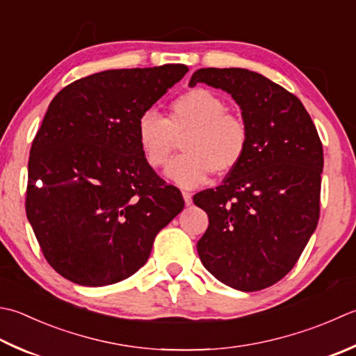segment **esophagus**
Returning <instances> with one entry per match:
<instances>
[{
	"mask_svg": "<svg viewBox=\"0 0 356 356\" xmlns=\"http://www.w3.org/2000/svg\"><path fill=\"white\" fill-rule=\"evenodd\" d=\"M182 196H184V199H185V204H186V205H191V204H193V194H191V193L184 191Z\"/></svg>",
	"mask_w": 356,
	"mask_h": 356,
	"instance_id": "34e87169",
	"label": "esophagus"
}]
</instances>
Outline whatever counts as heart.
Returning a JSON list of instances; mask_svg holds the SVG:
<instances>
[{
	"instance_id": "obj_1",
	"label": "heart",
	"mask_w": 356,
	"mask_h": 356,
	"mask_svg": "<svg viewBox=\"0 0 356 356\" xmlns=\"http://www.w3.org/2000/svg\"><path fill=\"white\" fill-rule=\"evenodd\" d=\"M136 136L151 168L168 165L177 140L184 154L166 170L174 184L194 188L207 182L213 172L225 177L241 166L250 145L245 120L228 111L227 102L207 88H193L179 94L168 106V115L145 111L138 117Z\"/></svg>"
}]
</instances>
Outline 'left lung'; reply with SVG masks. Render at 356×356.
I'll return each instance as SVG.
<instances>
[{"mask_svg": "<svg viewBox=\"0 0 356 356\" xmlns=\"http://www.w3.org/2000/svg\"><path fill=\"white\" fill-rule=\"evenodd\" d=\"M197 83L232 94L250 129L239 168L193 197L210 222L199 257L229 287L267 289L295 267L318 225L323 143L301 100L267 76L207 67L193 74L190 86Z\"/></svg>", "mask_w": 356, "mask_h": 356, "instance_id": "obj_1", "label": "left lung"}]
</instances>
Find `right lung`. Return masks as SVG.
Returning <instances> with one entry per match:
<instances>
[{
    "label": "right lung",
    "instance_id": "1",
    "mask_svg": "<svg viewBox=\"0 0 356 356\" xmlns=\"http://www.w3.org/2000/svg\"><path fill=\"white\" fill-rule=\"evenodd\" d=\"M185 65L111 69L54 97L31 148L26 214L55 271L86 287L127 280L185 200L146 163L137 120Z\"/></svg>",
    "mask_w": 356,
    "mask_h": 356
}]
</instances>
